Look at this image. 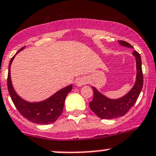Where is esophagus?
<instances>
[{
    "instance_id": "1",
    "label": "esophagus",
    "mask_w": 156,
    "mask_h": 156,
    "mask_svg": "<svg viewBox=\"0 0 156 156\" xmlns=\"http://www.w3.org/2000/svg\"><path fill=\"white\" fill-rule=\"evenodd\" d=\"M85 84H86V80L82 78L77 79L76 82H75V84H76L77 87H81V86L84 85Z\"/></svg>"
}]
</instances>
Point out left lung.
<instances>
[{
  "label": "left lung",
  "instance_id": "1",
  "mask_svg": "<svg viewBox=\"0 0 156 156\" xmlns=\"http://www.w3.org/2000/svg\"><path fill=\"white\" fill-rule=\"evenodd\" d=\"M119 44L127 48H133L129 43L119 40ZM133 55L136 58V76L135 84L129 92L117 99H111L106 97L96 87H91L94 92L93 101L89 104L90 108L98 117L105 120H111L119 116H123L135 104L140 96L143 85V75L142 71V61L140 55L133 51Z\"/></svg>",
  "mask_w": 156,
  "mask_h": 156
}]
</instances>
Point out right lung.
Masks as SVG:
<instances>
[{
    "mask_svg": "<svg viewBox=\"0 0 156 156\" xmlns=\"http://www.w3.org/2000/svg\"><path fill=\"white\" fill-rule=\"evenodd\" d=\"M25 48H21L10 59L7 75V88L9 94L18 111L23 117L36 124H50L56 121L61 116L64 107L65 101L68 94L72 90V84L63 87L44 101L39 102H29L21 98L15 91L10 77V66L15 55Z\"/></svg>",
    "mask_w": 156,
    "mask_h": 156,
    "instance_id": "1",
    "label": "right lung"
}]
</instances>
